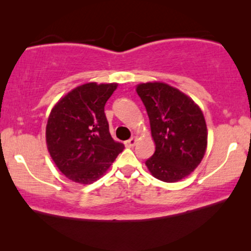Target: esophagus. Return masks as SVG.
Segmentation results:
<instances>
[{
	"label": "esophagus",
	"instance_id": "1",
	"mask_svg": "<svg viewBox=\"0 0 251 251\" xmlns=\"http://www.w3.org/2000/svg\"><path fill=\"white\" fill-rule=\"evenodd\" d=\"M136 143H137V137H131V138L126 140V145L128 146V147H133V146L136 145Z\"/></svg>",
	"mask_w": 251,
	"mask_h": 251
}]
</instances>
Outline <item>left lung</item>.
Listing matches in <instances>:
<instances>
[{
	"label": "left lung",
	"instance_id": "8db88e82",
	"mask_svg": "<svg viewBox=\"0 0 251 251\" xmlns=\"http://www.w3.org/2000/svg\"><path fill=\"white\" fill-rule=\"evenodd\" d=\"M145 105L155 152L145 164L150 173L166 183L188 176L203 159L208 131L203 113L178 89L162 82L137 85Z\"/></svg>",
	"mask_w": 251,
	"mask_h": 251
}]
</instances>
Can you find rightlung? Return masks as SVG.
<instances>
[{"label": "right lung", "instance_id": "right-lung-1", "mask_svg": "<svg viewBox=\"0 0 251 251\" xmlns=\"http://www.w3.org/2000/svg\"><path fill=\"white\" fill-rule=\"evenodd\" d=\"M118 83L96 82L73 89L54 105L46 138L50 156L68 179L91 184L104 175L125 145L109 133L104 107Z\"/></svg>", "mask_w": 251, "mask_h": 251}]
</instances>
